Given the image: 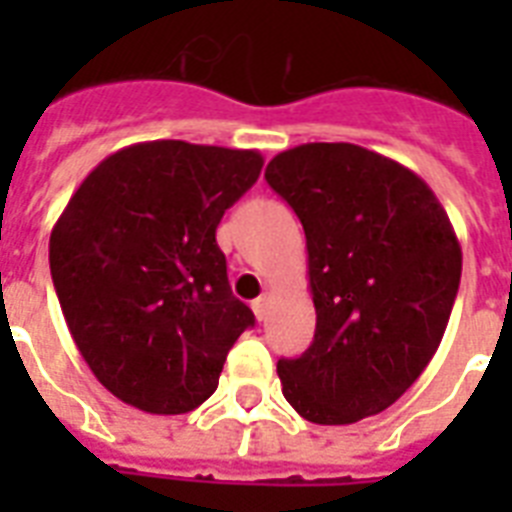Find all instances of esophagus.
<instances>
[{
  "instance_id": "obj_1",
  "label": "esophagus",
  "mask_w": 512,
  "mask_h": 512,
  "mask_svg": "<svg viewBox=\"0 0 512 512\" xmlns=\"http://www.w3.org/2000/svg\"><path fill=\"white\" fill-rule=\"evenodd\" d=\"M252 311H255V316L260 321L265 319V316H268V311H271V297L268 295H260L255 300V303H252Z\"/></svg>"
}]
</instances>
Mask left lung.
<instances>
[{
  "mask_svg": "<svg viewBox=\"0 0 512 512\" xmlns=\"http://www.w3.org/2000/svg\"><path fill=\"white\" fill-rule=\"evenodd\" d=\"M265 180L305 231L316 335L281 358V393L316 425L385 412L436 356L460 289L462 249L436 193L353 143L273 156Z\"/></svg>",
  "mask_w": 512,
  "mask_h": 512,
  "instance_id": "left-lung-1",
  "label": "left lung"
}]
</instances>
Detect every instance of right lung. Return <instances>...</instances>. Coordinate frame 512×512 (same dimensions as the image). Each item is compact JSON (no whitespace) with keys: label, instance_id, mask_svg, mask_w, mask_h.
Masks as SVG:
<instances>
[{"label":"right lung","instance_id":"obj_1","mask_svg":"<svg viewBox=\"0 0 512 512\" xmlns=\"http://www.w3.org/2000/svg\"><path fill=\"white\" fill-rule=\"evenodd\" d=\"M257 151L148 140L84 177L50 233L68 332L106 390L148 414H185L217 390L255 324L215 231L255 185Z\"/></svg>","mask_w":512,"mask_h":512}]
</instances>
